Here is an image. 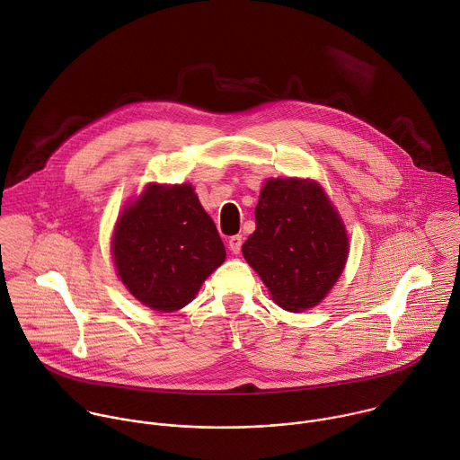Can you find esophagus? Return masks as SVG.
Returning <instances> with one entry per match:
<instances>
[{"mask_svg": "<svg viewBox=\"0 0 460 460\" xmlns=\"http://www.w3.org/2000/svg\"><path fill=\"white\" fill-rule=\"evenodd\" d=\"M242 243H243L242 234H234V236H231V238H229V249H231V252L238 254V252L242 251Z\"/></svg>", "mask_w": 460, "mask_h": 460, "instance_id": "34e87169", "label": "esophagus"}]
</instances>
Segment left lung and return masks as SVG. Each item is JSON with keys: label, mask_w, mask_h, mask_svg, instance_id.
Returning a JSON list of instances; mask_svg holds the SVG:
<instances>
[{"label": "left lung", "mask_w": 460, "mask_h": 460, "mask_svg": "<svg viewBox=\"0 0 460 460\" xmlns=\"http://www.w3.org/2000/svg\"><path fill=\"white\" fill-rule=\"evenodd\" d=\"M254 215L256 231L242 245L247 263L281 308H314L348 260V234L339 213L317 182L270 179Z\"/></svg>", "instance_id": "obj_1"}]
</instances>
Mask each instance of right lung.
<instances>
[{
  "mask_svg": "<svg viewBox=\"0 0 460 460\" xmlns=\"http://www.w3.org/2000/svg\"><path fill=\"white\" fill-rule=\"evenodd\" d=\"M112 254L123 285L143 305L175 312L226 260V247L190 184H150L119 217Z\"/></svg>",
  "mask_w": 460,
  "mask_h": 460,
  "instance_id": "obj_1",
  "label": "right lung"
}]
</instances>
